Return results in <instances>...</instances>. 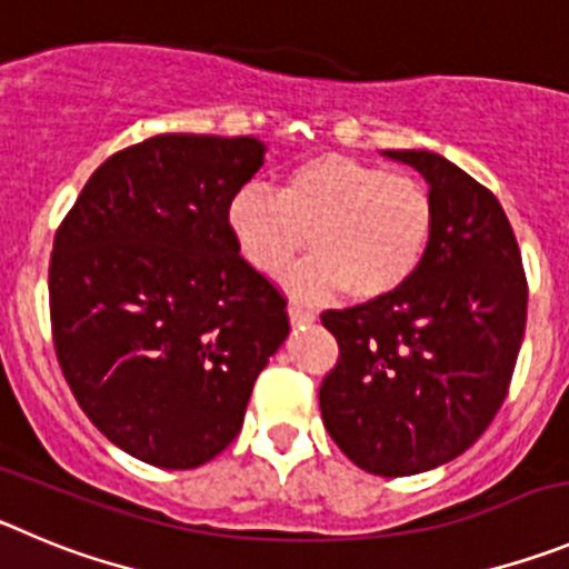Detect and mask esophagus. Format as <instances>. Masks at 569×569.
Masks as SVG:
<instances>
[{
  "instance_id": "obj_1",
  "label": "esophagus",
  "mask_w": 569,
  "mask_h": 569,
  "mask_svg": "<svg viewBox=\"0 0 569 569\" xmlns=\"http://www.w3.org/2000/svg\"><path fill=\"white\" fill-rule=\"evenodd\" d=\"M288 312H290V321H293V325H310V321H316V312L307 310V307H301L299 301H290Z\"/></svg>"
}]
</instances>
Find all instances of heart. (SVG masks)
I'll use <instances>...</instances> for the list:
<instances>
[{"label": "heart", "instance_id": "b5f03b06", "mask_svg": "<svg viewBox=\"0 0 569 569\" xmlns=\"http://www.w3.org/2000/svg\"><path fill=\"white\" fill-rule=\"evenodd\" d=\"M435 197L417 177L338 152L316 154L281 174L276 194L248 182L228 200L226 222L239 257L279 276L301 250L316 257L288 273L301 296L343 288L356 301L403 288L435 237Z\"/></svg>", "mask_w": 569, "mask_h": 569}]
</instances>
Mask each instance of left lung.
<instances>
[{
	"instance_id": "8db88e82",
	"label": "left lung",
	"mask_w": 569,
	"mask_h": 569,
	"mask_svg": "<svg viewBox=\"0 0 569 569\" xmlns=\"http://www.w3.org/2000/svg\"><path fill=\"white\" fill-rule=\"evenodd\" d=\"M423 174L435 237L403 288L327 310L338 363L319 389L325 426L358 468L411 477L479 440L508 395L528 319V279L497 197L423 149H387Z\"/></svg>"
}]
</instances>
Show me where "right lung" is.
Instances as JSON below:
<instances>
[{
  "label": "right lung",
  "mask_w": 569,
  "mask_h": 569,
  "mask_svg": "<svg viewBox=\"0 0 569 569\" xmlns=\"http://www.w3.org/2000/svg\"><path fill=\"white\" fill-rule=\"evenodd\" d=\"M262 163L257 138L154 134L98 166L56 231L61 372L96 429L149 466L186 471L228 448L290 332L288 301L226 222Z\"/></svg>",
  "instance_id": "obj_1"
}]
</instances>
